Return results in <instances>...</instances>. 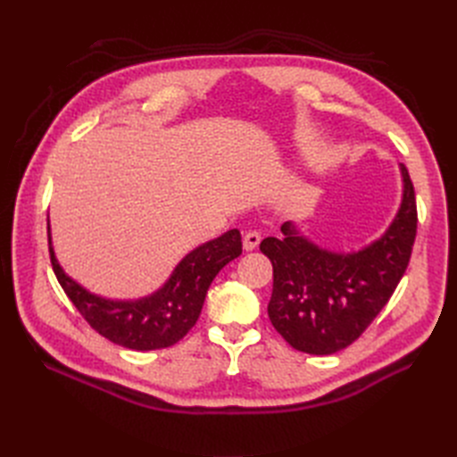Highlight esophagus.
Wrapping results in <instances>:
<instances>
[{
    "label": "esophagus",
    "mask_w": 457,
    "mask_h": 457,
    "mask_svg": "<svg viewBox=\"0 0 457 457\" xmlns=\"http://www.w3.org/2000/svg\"><path fill=\"white\" fill-rule=\"evenodd\" d=\"M259 242H261V234L257 230H247L244 234V250L245 252L255 250V247L259 245Z\"/></svg>",
    "instance_id": "34e87169"
}]
</instances>
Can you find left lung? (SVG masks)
<instances>
[{
  "label": "left lung",
  "instance_id": "1",
  "mask_svg": "<svg viewBox=\"0 0 457 457\" xmlns=\"http://www.w3.org/2000/svg\"><path fill=\"white\" fill-rule=\"evenodd\" d=\"M403 204L383 237L356 253L320 250L292 223L259 250L272 262L269 318L294 349L334 354L361 337L391 299L410 262L418 230L416 192L404 163Z\"/></svg>",
  "mask_w": 457,
  "mask_h": 457
}]
</instances>
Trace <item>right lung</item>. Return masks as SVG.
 I'll use <instances>...</instances> for the list:
<instances>
[{
    "label": "right lung",
    "instance_id": "1",
    "mask_svg": "<svg viewBox=\"0 0 457 457\" xmlns=\"http://www.w3.org/2000/svg\"><path fill=\"white\" fill-rule=\"evenodd\" d=\"M240 253V232L232 228L190 252L156 294L139 301H110L89 294L64 274L54 259L49 234L53 272L68 299L96 334L133 351L165 349L181 341L196 324L217 272Z\"/></svg>",
    "mask_w": 457,
    "mask_h": 457
}]
</instances>
